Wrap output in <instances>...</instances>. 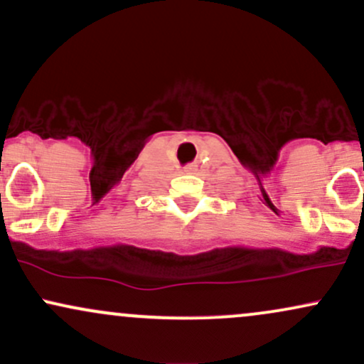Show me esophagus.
<instances>
[{
  "label": "esophagus",
  "mask_w": 364,
  "mask_h": 364,
  "mask_svg": "<svg viewBox=\"0 0 364 364\" xmlns=\"http://www.w3.org/2000/svg\"><path fill=\"white\" fill-rule=\"evenodd\" d=\"M195 171H196V166L195 164H188L186 168H185V173H188V174L195 173Z\"/></svg>",
  "instance_id": "esophagus-1"
}]
</instances>
